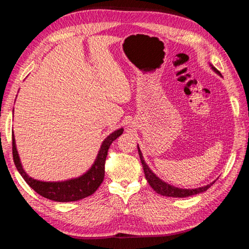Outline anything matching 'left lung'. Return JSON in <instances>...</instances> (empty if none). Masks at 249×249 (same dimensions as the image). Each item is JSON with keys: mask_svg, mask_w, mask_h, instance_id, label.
<instances>
[{"mask_svg": "<svg viewBox=\"0 0 249 249\" xmlns=\"http://www.w3.org/2000/svg\"><path fill=\"white\" fill-rule=\"evenodd\" d=\"M212 69L218 73L220 74L221 73L218 71L215 67L212 66ZM138 153H139V157H140V160L142 163V167L143 170H144V175L145 178L147 179L148 184L150 185V187L153 188V189L161 195H164V196H169V197H188V196H191V195H195V194H198L201 192H205L207 191L209 188L212 186V184L214 183H211L210 185H207L205 187H200V188H196V189H179V188L177 187H173L169 184H166L165 182H163L162 179H160L158 178L155 173L149 169V167L146 165V163L143 160V157L141 154V150L138 146Z\"/></svg>", "mask_w": 249, "mask_h": 249, "instance_id": "left-lung-1", "label": "left lung"}]
</instances>
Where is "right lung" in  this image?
I'll return each mask as SVG.
<instances>
[{
	"mask_svg": "<svg viewBox=\"0 0 249 249\" xmlns=\"http://www.w3.org/2000/svg\"><path fill=\"white\" fill-rule=\"evenodd\" d=\"M123 132L124 129L113 132L103 141L94 164L85 175L77 178L64 180V182H41V180L30 178L22 169L16 146V140H14V136L12 135L13 161L20 176L26 180V183L41 196L60 202L77 201L93 194L103 183L105 177V162H106L108 149L111 143L120 136Z\"/></svg>",
	"mask_w": 249,
	"mask_h": 249,
	"instance_id": "add662e5",
	"label": "right lung"
}]
</instances>
